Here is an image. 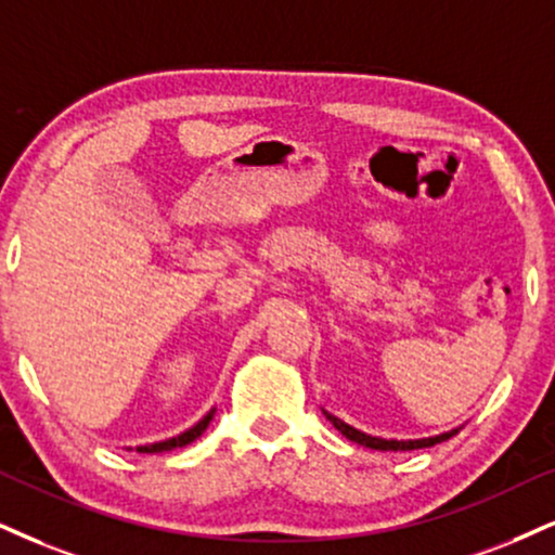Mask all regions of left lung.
<instances>
[{"mask_svg": "<svg viewBox=\"0 0 555 555\" xmlns=\"http://www.w3.org/2000/svg\"><path fill=\"white\" fill-rule=\"evenodd\" d=\"M326 420H330L334 427H337L339 433L347 437V440H352V442H358V444H365V448H371V450H420V448H433V444L444 442V440H450V437H453V435H457V429H453V433L427 437V440H406V442L401 440L399 442V440H380V437H371V435L360 433V429L350 427V424L337 420V416H332V414H326Z\"/></svg>", "mask_w": 555, "mask_h": 555, "instance_id": "left-lung-1", "label": "left lung"}]
</instances>
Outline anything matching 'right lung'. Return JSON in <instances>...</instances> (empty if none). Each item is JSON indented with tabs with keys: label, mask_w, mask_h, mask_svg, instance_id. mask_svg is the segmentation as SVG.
Segmentation results:
<instances>
[{
	"label": "right lung",
	"mask_w": 555,
	"mask_h": 555,
	"mask_svg": "<svg viewBox=\"0 0 555 555\" xmlns=\"http://www.w3.org/2000/svg\"><path fill=\"white\" fill-rule=\"evenodd\" d=\"M210 416H214V412H210L205 420H201L195 424L193 429H188V433L177 435L172 437V440H164V442H154V444H143V448H135L139 453H162V450H172V448H184V444H190L193 440H197L205 433V427L210 424Z\"/></svg>",
	"instance_id": "1"
}]
</instances>
